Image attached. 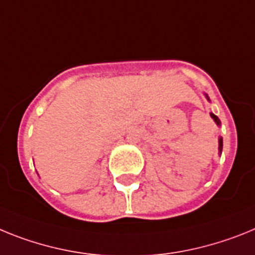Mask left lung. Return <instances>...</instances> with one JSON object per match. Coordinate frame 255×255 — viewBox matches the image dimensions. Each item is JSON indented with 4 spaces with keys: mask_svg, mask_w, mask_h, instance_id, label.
I'll list each match as a JSON object with an SVG mask.
<instances>
[{
    "mask_svg": "<svg viewBox=\"0 0 255 255\" xmlns=\"http://www.w3.org/2000/svg\"><path fill=\"white\" fill-rule=\"evenodd\" d=\"M205 96H207V99H208V100H209V97H208V95H205ZM210 117L213 118V121L216 122L217 125H218V126L221 125V121H220V119H218V117H217V115H214L213 113H210ZM222 146H223L222 137H220V146H218V150H220V154H221V152H222Z\"/></svg>",
    "mask_w": 255,
    "mask_h": 255,
    "instance_id": "left-lung-1",
    "label": "left lung"
}]
</instances>
